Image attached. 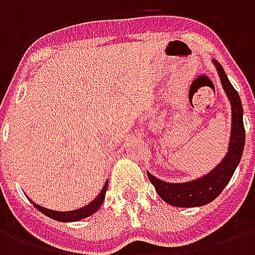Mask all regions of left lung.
I'll return each instance as SVG.
<instances>
[{
  "instance_id": "left-lung-1",
  "label": "left lung",
  "mask_w": 255,
  "mask_h": 255,
  "mask_svg": "<svg viewBox=\"0 0 255 255\" xmlns=\"http://www.w3.org/2000/svg\"><path fill=\"white\" fill-rule=\"evenodd\" d=\"M213 63L217 68L225 93L230 98L231 109H232L231 140L225 158L206 176L199 177L197 180L188 183H166L154 177L151 173H147L149 180L154 186L158 195L165 202L177 208L203 206L219 197L220 192L224 190L234 175L236 166L241 161L243 147H245L246 135H245V126H243V108H242L241 98H239L238 91L234 89V86L227 78L220 63H217L216 60H213Z\"/></svg>"
}]
</instances>
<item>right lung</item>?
Instances as JSON below:
<instances>
[{"mask_svg":"<svg viewBox=\"0 0 255 255\" xmlns=\"http://www.w3.org/2000/svg\"><path fill=\"white\" fill-rule=\"evenodd\" d=\"M106 188H108V182L105 183V186L102 188V191L100 192V195L95 198L94 201L91 203H89L87 206H84L82 209H78V210H72V212H56V210H50V209L42 208L39 205H34L41 213H43L47 217H50L53 220H57V221H64V223H68V221H78V220L86 219L91 214H94L100 206L104 202L106 194Z\"/></svg>","mask_w":255,"mask_h":255,"instance_id":"add662e5","label":"right lung"}]
</instances>
